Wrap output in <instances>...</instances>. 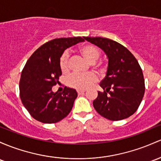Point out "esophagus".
<instances>
[{"label": "esophagus", "instance_id": "obj_1", "mask_svg": "<svg viewBox=\"0 0 161 161\" xmlns=\"http://www.w3.org/2000/svg\"><path fill=\"white\" fill-rule=\"evenodd\" d=\"M85 92H86L85 90H77V92H78V94H79V95L83 94Z\"/></svg>", "mask_w": 161, "mask_h": 161}]
</instances>
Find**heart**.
<instances>
[{"label":"heart","mask_w":161,"mask_h":161,"mask_svg":"<svg viewBox=\"0 0 161 161\" xmlns=\"http://www.w3.org/2000/svg\"><path fill=\"white\" fill-rule=\"evenodd\" d=\"M81 54L90 63H95L99 58L101 52L98 47L92 45H85L80 49ZM68 51H65L62 54L59 59V66L63 72H67L69 70ZM97 76L94 73H88L82 75L79 73H73L67 79V84L70 87L79 90L86 89L93 86L97 82Z\"/></svg>","instance_id":"obj_1"}]
</instances>
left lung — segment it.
I'll return each mask as SVG.
<instances>
[{
  "instance_id": "obj_1",
  "label": "left lung",
  "mask_w": 161,
  "mask_h": 161,
  "mask_svg": "<svg viewBox=\"0 0 161 161\" xmlns=\"http://www.w3.org/2000/svg\"><path fill=\"white\" fill-rule=\"evenodd\" d=\"M99 47L106 54L108 63L106 75L99 86L93 106L98 114L111 121L130 117L138 108L145 86L138 62L121 44L103 37H83Z\"/></svg>"
}]
</instances>
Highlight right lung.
<instances>
[{
  "label": "right lung",
  "mask_w": 161,
  "mask_h": 161,
  "mask_svg": "<svg viewBox=\"0 0 161 161\" xmlns=\"http://www.w3.org/2000/svg\"><path fill=\"white\" fill-rule=\"evenodd\" d=\"M84 39L80 36L50 40L32 54L21 73L19 84L23 105L33 118L46 124L56 123L71 112L78 93L64 88L63 92H53L52 87L62 75L59 59L69 47Z\"/></svg>",
  "instance_id": "obj_1"
}]
</instances>
